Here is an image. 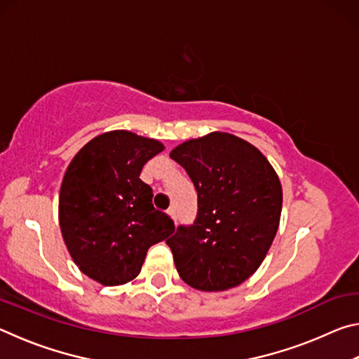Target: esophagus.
<instances>
[{
    "label": "esophagus",
    "mask_w": 359,
    "mask_h": 359,
    "mask_svg": "<svg viewBox=\"0 0 359 359\" xmlns=\"http://www.w3.org/2000/svg\"><path fill=\"white\" fill-rule=\"evenodd\" d=\"M168 215L172 218V222H177V215H175V210L174 209H169L168 210Z\"/></svg>",
    "instance_id": "34e87169"
}]
</instances>
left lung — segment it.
<instances>
[{
    "mask_svg": "<svg viewBox=\"0 0 359 359\" xmlns=\"http://www.w3.org/2000/svg\"><path fill=\"white\" fill-rule=\"evenodd\" d=\"M169 156L198 191V217L166 241L182 280L199 291L245 282L263 263L280 223L283 191L269 160L245 139L214 131Z\"/></svg>",
    "mask_w": 359,
    "mask_h": 359,
    "instance_id": "8db88e82",
    "label": "left lung"
}]
</instances>
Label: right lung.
Instances as JSON below:
<instances>
[{
	"label": "right lung",
	"instance_id": "obj_1",
	"mask_svg": "<svg viewBox=\"0 0 359 359\" xmlns=\"http://www.w3.org/2000/svg\"><path fill=\"white\" fill-rule=\"evenodd\" d=\"M163 150L156 139L114 130L88 141L66 168L58 198L65 245L81 272L104 287L135 280L149 248L175 231L139 179Z\"/></svg>",
	"mask_w": 359,
	"mask_h": 359
}]
</instances>
